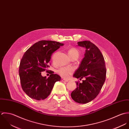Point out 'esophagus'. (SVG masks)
Listing matches in <instances>:
<instances>
[{
  "instance_id": "34e87169",
  "label": "esophagus",
  "mask_w": 129,
  "mask_h": 129,
  "mask_svg": "<svg viewBox=\"0 0 129 129\" xmlns=\"http://www.w3.org/2000/svg\"><path fill=\"white\" fill-rule=\"evenodd\" d=\"M62 82H68L69 81V80H67V79H62Z\"/></svg>"
}]
</instances>
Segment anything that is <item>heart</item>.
I'll list each match as a JSON object with an SVG mask.
<instances>
[{"label": "heart", "mask_w": 129, "mask_h": 129, "mask_svg": "<svg viewBox=\"0 0 129 129\" xmlns=\"http://www.w3.org/2000/svg\"><path fill=\"white\" fill-rule=\"evenodd\" d=\"M68 55L71 58H76L79 56L78 51L75 48H71L68 51ZM74 70L71 68L62 67L57 71V73L62 77L64 78H68L73 74Z\"/></svg>", "instance_id": "b5f03b06"}]
</instances>
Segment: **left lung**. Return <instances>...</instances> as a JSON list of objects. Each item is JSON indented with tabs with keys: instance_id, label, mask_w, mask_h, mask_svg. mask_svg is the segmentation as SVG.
Wrapping results in <instances>:
<instances>
[{
	"instance_id": "left-lung-1",
	"label": "left lung",
	"mask_w": 129,
	"mask_h": 129,
	"mask_svg": "<svg viewBox=\"0 0 129 129\" xmlns=\"http://www.w3.org/2000/svg\"><path fill=\"white\" fill-rule=\"evenodd\" d=\"M78 45L86 48L84 57L74 77L81 79L82 83L76 82V88L71 93L74 101L80 104L91 101L98 95L106 79V69L101 52L89 41L77 43Z\"/></svg>"
}]
</instances>
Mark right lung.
Here are the masks:
<instances>
[{
	"label": "right lung",
	"mask_w": 129,
	"mask_h": 129,
	"mask_svg": "<svg viewBox=\"0 0 129 129\" xmlns=\"http://www.w3.org/2000/svg\"><path fill=\"white\" fill-rule=\"evenodd\" d=\"M63 45L55 41L42 40L24 53L20 61L19 74L22 89L30 98L37 100L46 99L55 82L60 80V77L52 71L48 78L42 76L41 72L49 68L52 55Z\"/></svg>",
	"instance_id": "1"
}]
</instances>
